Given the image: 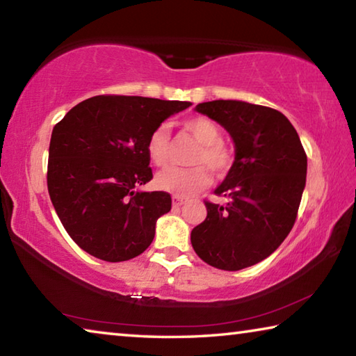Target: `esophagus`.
<instances>
[{
    "label": "esophagus",
    "mask_w": 356,
    "mask_h": 356,
    "mask_svg": "<svg viewBox=\"0 0 356 356\" xmlns=\"http://www.w3.org/2000/svg\"><path fill=\"white\" fill-rule=\"evenodd\" d=\"M185 202H186L185 197H180V196H174V197H172V206H174V207H180V206H184Z\"/></svg>",
    "instance_id": "esophagus-1"
}]
</instances>
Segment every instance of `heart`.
<instances>
[{
  "mask_svg": "<svg viewBox=\"0 0 356 356\" xmlns=\"http://www.w3.org/2000/svg\"><path fill=\"white\" fill-rule=\"evenodd\" d=\"M185 130L200 143L190 163L191 168H170L156 176V186L172 193L174 196L186 197L206 188L210 184V172L222 177L232 170L234 152L221 141V130L212 119L191 118L184 124ZM170 135L165 127H156L147 138L146 150L149 160L155 166L163 168L170 161Z\"/></svg>",
  "mask_w": 356,
  "mask_h": 356,
  "instance_id": "b5f03b06",
  "label": "heart"
}]
</instances>
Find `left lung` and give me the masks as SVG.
I'll return each mask as SVG.
<instances>
[{"label": "left lung", "mask_w": 356, "mask_h": 356, "mask_svg": "<svg viewBox=\"0 0 356 356\" xmlns=\"http://www.w3.org/2000/svg\"><path fill=\"white\" fill-rule=\"evenodd\" d=\"M196 110L231 134L236 161L215 190L227 202L204 201L207 216L191 231V245L204 262L236 272L268 257L292 231L308 159L278 110L238 100L204 102Z\"/></svg>", "instance_id": "1"}]
</instances>
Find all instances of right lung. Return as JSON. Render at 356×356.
Listing matches in <instances>:
<instances>
[{"instance_id":"1","label":"right lung","mask_w":356,"mask_h":356,"mask_svg":"<svg viewBox=\"0 0 356 356\" xmlns=\"http://www.w3.org/2000/svg\"><path fill=\"white\" fill-rule=\"evenodd\" d=\"M190 102L95 95L72 108L51 131L47 186L70 238L106 262L140 256L155 222L171 210L166 191H135L152 179L147 138Z\"/></svg>"}]
</instances>
